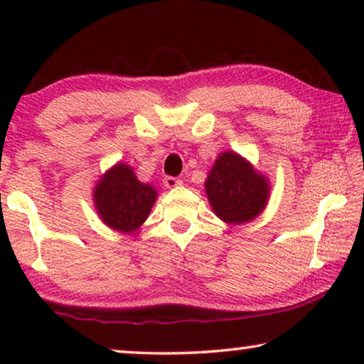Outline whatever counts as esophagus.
<instances>
[{"instance_id":"34e87169","label":"esophagus","mask_w":364,"mask_h":364,"mask_svg":"<svg viewBox=\"0 0 364 364\" xmlns=\"http://www.w3.org/2000/svg\"><path fill=\"white\" fill-rule=\"evenodd\" d=\"M182 183V181L181 178H177V177H166L164 178V186H166L167 188H173V187H177V186H181Z\"/></svg>"}]
</instances>
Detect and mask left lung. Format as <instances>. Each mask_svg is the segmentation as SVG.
<instances>
[{
	"label": "left lung",
	"instance_id": "8db88e82",
	"mask_svg": "<svg viewBox=\"0 0 364 364\" xmlns=\"http://www.w3.org/2000/svg\"><path fill=\"white\" fill-rule=\"evenodd\" d=\"M268 188L267 178L235 152H223L205 182L213 212L227 223H243L255 218L265 207Z\"/></svg>",
	"mask_w": 364,
	"mask_h": 364
}]
</instances>
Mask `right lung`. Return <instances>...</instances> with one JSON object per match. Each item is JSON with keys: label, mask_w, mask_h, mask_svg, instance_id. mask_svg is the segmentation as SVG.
Returning <instances> with one entry per match:
<instances>
[{"label": "right lung", "mask_w": 364, "mask_h": 364, "mask_svg": "<svg viewBox=\"0 0 364 364\" xmlns=\"http://www.w3.org/2000/svg\"><path fill=\"white\" fill-rule=\"evenodd\" d=\"M157 192L139 182L132 168L117 164L94 188V202L102 222L119 232H134L146 222Z\"/></svg>", "instance_id": "1"}]
</instances>
